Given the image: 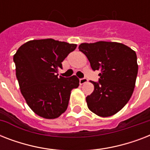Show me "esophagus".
I'll return each mask as SVG.
<instances>
[{"instance_id": "1", "label": "esophagus", "mask_w": 150, "mask_h": 150, "mask_svg": "<svg viewBox=\"0 0 150 150\" xmlns=\"http://www.w3.org/2000/svg\"><path fill=\"white\" fill-rule=\"evenodd\" d=\"M87 82H88V79H86V78H83V79H79L80 85L85 84V83H86Z\"/></svg>"}]
</instances>
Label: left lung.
I'll return each instance as SVG.
<instances>
[{"label": "left lung", "mask_w": 150, "mask_h": 150, "mask_svg": "<svg viewBox=\"0 0 150 150\" xmlns=\"http://www.w3.org/2000/svg\"><path fill=\"white\" fill-rule=\"evenodd\" d=\"M79 49L92 69L100 71L99 82H92L94 90L86 97L88 108L103 117L117 114L134 91L138 74L135 52L123 43L106 41L81 43Z\"/></svg>", "instance_id": "left-lung-1"}]
</instances>
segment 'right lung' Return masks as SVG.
Wrapping results in <instances>:
<instances>
[{"label": "right lung", "instance_id": "obj_1", "mask_svg": "<svg viewBox=\"0 0 150 150\" xmlns=\"http://www.w3.org/2000/svg\"><path fill=\"white\" fill-rule=\"evenodd\" d=\"M77 45L54 39L24 43L14 55L20 90L33 111L46 119L58 117L68 108L71 92L79 86L75 75L57 77L62 61Z\"/></svg>", "mask_w": 150, "mask_h": 150}]
</instances>
